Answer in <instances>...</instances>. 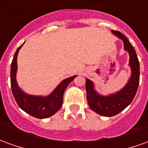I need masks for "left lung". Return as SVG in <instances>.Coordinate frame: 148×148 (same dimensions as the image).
<instances>
[{"label":"left lung","mask_w":148,"mask_h":148,"mask_svg":"<svg viewBox=\"0 0 148 148\" xmlns=\"http://www.w3.org/2000/svg\"><path fill=\"white\" fill-rule=\"evenodd\" d=\"M112 32L122 39L124 50L129 54V66L132 74L127 83L122 90L109 96H101L97 93L93 82L86 78V90L89 106L93 111L104 116H115L129 106L135 97L140 82V62L135 49L121 32L114 30H112Z\"/></svg>","instance_id":"left-lung-1"}]
</instances>
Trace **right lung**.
<instances>
[{
  "instance_id": "1",
  "label": "right lung",
  "mask_w": 148,
  "mask_h": 148,
  "mask_svg": "<svg viewBox=\"0 0 148 148\" xmlns=\"http://www.w3.org/2000/svg\"><path fill=\"white\" fill-rule=\"evenodd\" d=\"M23 44L16 50L11 64L10 79L12 94L19 107L27 113L39 119L50 117L56 113L62 107L65 90L77 75L64 79L48 96H32L25 93L18 86L16 79L17 71V55Z\"/></svg>"
}]
</instances>
